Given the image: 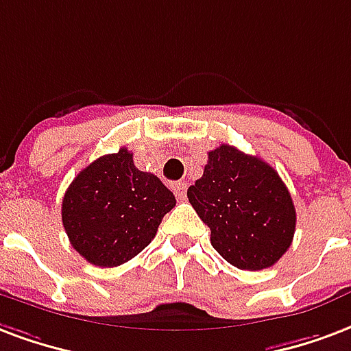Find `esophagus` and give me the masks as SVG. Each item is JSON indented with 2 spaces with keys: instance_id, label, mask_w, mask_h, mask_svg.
I'll return each instance as SVG.
<instances>
[{
  "instance_id": "34e87169",
  "label": "esophagus",
  "mask_w": 351,
  "mask_h": 351,
  "mask_svg": "<svg viewBox=\"0 0 351 351\" xmlns=\"http://www.w3.org/2000/svg\"><path fill=\"white\" fill-rule=\"evenodd\" d=\"M173 191H175V195L178 197L180 201H184V199H186V191H188V184L176 182L175 186H173Z\"/></svg>"
}]
</instances>
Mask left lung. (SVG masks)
Wrapping results in <instances>:
<instances>
[{
	"label": "left lung",
	"mask_w": 351,
	"mask_h": 351,
	"mask_svg": "<svg viewBox=\"0 0 351 351\" xmlns=\"http://www.w3.org/2000/svg\"><path fill=\"white\" fill-rule=\"evenodd\" d=\"M188 199L210 227L215 251L236 268H269L294 240L295 208L281 176L230 145L210 150Z\"/></svg>",
	"instance_id": "obj_1"
}]
</instances>
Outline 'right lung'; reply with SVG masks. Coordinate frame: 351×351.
Returning <instances> with one entry per match:
<instances>
[{
	"label": "right lung",
	"mask_w": 351,
	"mask_h": 351,
	"mask_svg": "<svg viewBox=\"0 0 351 351\" xmlns=\"http://www.w3.org/2000/svg\"><path fill=\"white\" fill-rule=\"evenodd\" d=\"M176 199L158 176L134 165L121 149L98 158L72 180L63 197V227L72 247L90 264L115 268L139 255Z\"/></svg>",
	"instance_id": "1"
}]
</instances>
